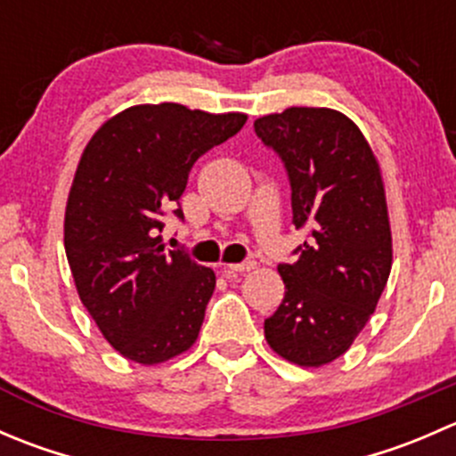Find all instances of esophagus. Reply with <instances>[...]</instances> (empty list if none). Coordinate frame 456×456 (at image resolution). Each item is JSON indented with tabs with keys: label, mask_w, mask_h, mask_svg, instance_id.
<instances>
[{
	"label": "esophagus",
	"mask_w": 456,
	"mask_h": 456,
	"mask_svg": "<svg viewBox=\"0 0 456 456\" xmlns=\"http://www.w3.org/2000/svg\"><path fill=\"white\" fill-rule=\"evenodd\" d=\"M256 266L254 260H245L238 262V265H224V273L227 275H236V273H245V271H251Z\"/></svg>",
	"instance_id": "1"
}]
</instances>
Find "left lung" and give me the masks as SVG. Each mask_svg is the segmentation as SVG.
<instances>
[{
    "instance_id": "left-lung-1",
    "label": "left lung",
    "mask_w": 456,
    "mask_h": 456,
    "mask_svg": "<svg viewBox=\"0 0 456 456\" xmlns=\"http://www.w3.org/2000/svg\"><path fill=\"white\" fill-rule=\"evenodd\" d=\"M282 160L296 229L309 238L278 265L284 300L265 338L284 360L322 366L351 348L393 265L379 165L360 127L329 108H289L254 123Z\"/></svg>"
}]
</instances>
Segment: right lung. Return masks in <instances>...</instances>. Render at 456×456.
<instances>
[{
	"instance_id": "1",
	"label": "right lung",
	"mask_w": 456,
	"mask_h": 456,
	"mask_svg": "<svg viewBox=\"0 0 456 456\" xmlns=\"http://www.w3.org/2000/svg\"><path fill=\"white\" fill-rule=\"evenodd\" d=\"M245 114L178 103L134 105L92 136L72 181L63 245L81 302L103 338L136 364L181 355L199 338L214 271L165 251L159 232L205 151L245 126Z\"/></svg>"
}]
</instances>
